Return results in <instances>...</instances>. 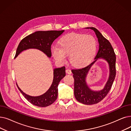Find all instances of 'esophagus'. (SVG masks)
I'll return each instance as SVG.
<instances>
[{
  "mask_svg": "<svg viewBox=\"0 0 131 131\" xmlns=\"http://www.w3.org/2000/svg\"><path fill=\"white\" fill-rule=\"evenodd\" d=\"M66 73H67V74H71L72 73V71H71V70H70V69H67V70H66Z\"/></svg>",
  "mask_w": 131,
  "mask_h": 131,
  "instance_id": "obj_1",
  "label": "esophagus"
}]
</instances>
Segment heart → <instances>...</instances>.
Segmentation results:
<instances>
[{
	"mask_svg": "<svg viewBox=\"0 0 131 131\" xmlns=\"http://www.w3.org/2000/svg\"><path fill=\"white\" fill-rule=\"evenodd\" d=\"M96 49L97 43L93 36L72 33L60 39L59 47H53L52 54L54 59L60 62H65L67 56L70 55V60L73 65L82 67L92 59Z\"/></svg>",
	"mask_w": 131,
	"mask_h": 131,
	"instance_id": "obj_1",
	"label": "heart"
}]
</instances>
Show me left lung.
Here are the masks:
<instances>
[{
  "mask_svg": "<svg viewBox=\"0 0 131 131\" xmlns=\"http://www.w3.org/2000/svg\"><path fill=\"white\" fill-rule=\"evenodd\" d=\"M87 29L93 30L98 38L99 49L95 60L84 67L78 69H73L72 72L74 79V96L76 100L80 103L86 105H92L99 103L103 100L109 92L114 81L116 70V57L114 50L109 41L95 28L87 27ZM99 59H103L110 66V77L105 88L100 91L91 90L86 83L85 78L91 66Z\"/></svg>",
  "mask_w": 131,
  "mask_h": 131,
  "instance_id": "1",
  "label": "left lung"
}]
</instances>
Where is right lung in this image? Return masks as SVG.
I'll use <instances>...</instances> for the list:
<instances>
[{
	"instance_id": "add662e5",
	"label": "right lung",
	"mask_w": 131,
	"mask_h": 131,
	"mask_svg": "<svg viewBox=\"0 0 131 131\" xmlns=\"http://www.w3.org/2000/svg\"><path fill=\"white\" fill-rule=\"evenodd\" d=\"M64 30L38 31L30 34L20 42L15 56L16 58L22 51L29 49H36L41 51L48 57L51 56V46L55 39ZM66 75L65 67L56 68L53 70V79L51 86L46 93L38 96H31L24 93L16 83L20 92L31 104L39 107H46L57 100L58 96V86L61 80Z\"/></svg>"
}]
</instances>
